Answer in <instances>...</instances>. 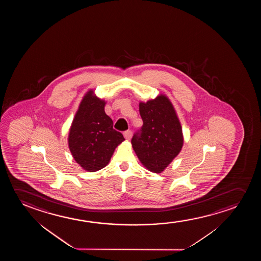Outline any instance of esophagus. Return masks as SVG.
Masks as SVG:
<instances>
[{
  "label": "esophagus",
  "mask_w": 261,
  "mask_h": 261,
  "mask_svg": "<svg viewBox=\"0 0 261 261\" xmlns=\"http://www.w3.org/2000/svg\"><path fill=\"white\" fill-rule=\"evenodd\" d=\"M132 131L131 130H126L124 132V137H125L126 140H130L132 138Z\"/></svg>",
  "instance_id": "esophagus-1"
}]
</instances>
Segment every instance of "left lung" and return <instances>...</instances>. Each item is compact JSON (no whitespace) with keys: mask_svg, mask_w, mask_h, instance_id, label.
Segmentation results:
<instances>
[{"mask_svg":"<svg viewBox=\"0 0 261 261\" xmlns=\"http://www.w3.org/2000/svg\"><path fill=\"white\" fill-rule=\"evenodd\" d=\"M139 111L143 125L133 136V148L147 169L161 173L182 149V127L165 95L140 102Z\"/></svg>","mask_w":261,"mask_h":261,"instance_id":"obj_1","label":"left lung"}]
</instances>
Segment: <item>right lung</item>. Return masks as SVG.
Listing matches in <instances>:
<instances>
[{
    "label": "right lung",
    "mask_w": 261,
    "mask_h": 261,
    "mask_svg": "<svg viewBox=\"0 0 261 261\" xmlns=\"http://www.w3.org/2000/svg\"><path fill=\"white\" fill-rule=\"evenodd\" d=\"M89 91L84 97L68 136L73 158L84 169L95 172L107 166L116 147L125 138L113 128V121L104 111L105 101Z\"/></svg>",
    "instance_id": "add662e5"
}]
</instances>
